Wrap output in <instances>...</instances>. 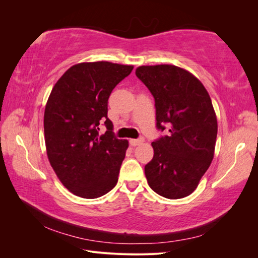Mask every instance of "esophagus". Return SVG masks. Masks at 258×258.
Masks as SVG:
<instances>
[{"instance_id":"obj_1","label":"esophagus","mask_w":258,"mask_h":258,"mask_svg":"<svg viewBox=\"0 0 258 258\" xmlns=\"http://www.w3.org/2000/svg\"><path fill=\"white\" fill-rule=\"evenodd\" d=\"M144 142V139L143 138H139V139H132L130 140V144L132 146H137V145H140L142 144Z\"/></svg>"}]
</instances>
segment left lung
Masks as SVG:
<instances>
[{
    "label": "left lung",
    "mask_w": 258,
    "mask_h": 258,
    "mask_svg": "<svg viewBox=\"0 0 258 258\" xmlns=\"http://www.w3.org/2000/svg\"><path fill=\"white\" fill-rule=\"evenodd\" d=\"M136 75L155 99L156 127L168 134L152 143L154 157L145 166L151 188L179 199L197 188L213 159L217 120L205 86L175 66H143Z\"/></svg>",
    "instance_id": "8db88e82"
}]
</instances>
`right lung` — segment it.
Masks as SVG:
<instances>
[{"label":"right lung","mask_w":258,"mask_h":258,"mask_svg":"<svg viewBox=\"0 0 258 258\" xmlns=\"http://www.w3.org/2000/svg\"><path fill=\"white\" fill-rule=\"evenodd\" d=\"M132 69L107 61L83 62L70 68L50 92L44 114L46 151L61 183L76 196L101 197L118 181L129 144L115 137L107 101ZM103 121L107 131L99 136Z\"/></svg>","instance_id":"add662e5"}]
</instances>
